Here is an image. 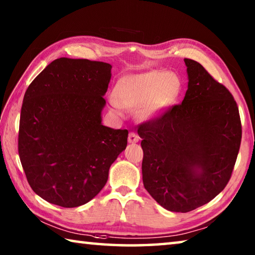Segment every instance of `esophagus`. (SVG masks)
Wrapping results in <instances>:
<instances>
[{"label":"esophagus","mask_w":255,"mask_h":255,"mask_svg":"<svg viewBox=\"0 0 255 255\" xmlns=\"http://www.w3.org/2000/svg\"><path fill=\"white\" fill-rule=\"evenodd\" d=\"M139 140V136L137 135L136 132H133V131H130L129 132V135H128V141L129 143H137V141Z\"/></svg>","instance_id":"esophagus-1"}]
</instances>
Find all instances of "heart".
I'll list each match as a JSON object with an SVG mask.
<instances>
[{"label":"heart","mask_w":255,"mask_h":255,"mask_svg":"<svg viewBox=\"0 0 255 255\" xmlns=\"http://www.w3.org/2000/svg\"><path fill=\"white\" fill-rule=\"evenodd\" d=\"M179 93L178 77L166 71H153L120 79L112 92V105L119 115L126 109L137 111L140 119H152L173 105Z\"/></svg>","instance_id":"1"}]
</instances>
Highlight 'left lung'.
I'll return each instance as SVG.
<instances>
[{
    "label": "left lung",
    "instance_id": "1",
    "mask_svg": "<svg viewBox=\"0 0 255 255\" xmlns=\"http://www.w3.org/2000/svg\"><path fill=\"white\" fill-rule=\"evenodd\" d=\"M183 101L141 123L144 187L164 208L188 213L207 204L230 181L242 124L234 97L196 60L185 58Z\"/></svg>",
    "mask_w": 255,
    "mask_h": 255
}]
</instances>
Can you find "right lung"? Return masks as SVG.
Returning <instances> with one entry per match:
<instances>
[{
  "label": "right lung",
  "mask_w": 255,
  "mask_h": 255,
  "mask_svg": "<svg viewBox=\"0 0 255 255\" xmlns=\"http://www.w3.org/2000/svg\"><path fill=\"white\" fill-rule=\"evenodd\" d=\"M111 65L57 58L28 86L18 150L30 187L42 199L74 208L93 199L126 148L127 129L101 124Z\"/></svg>",
  "instance_id": "add662e5"
}]
</instances>
